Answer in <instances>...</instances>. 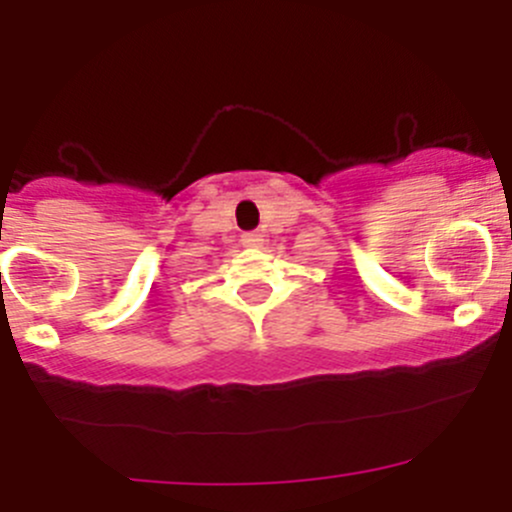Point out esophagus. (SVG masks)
<instances>
[{"label":"esophagus","instance_id":"esophagus-1","mask_svg":"<svg viewBox=\"0 0 512 512\" xmlns=\"http://www.w3.org/2000/svg\"><path fill=\"white\" fill-rule=\"evenodd\" d=\"M240 242L245 247H262V242H265V235H260V232H245Z\"/></svg>","mask_w":512,"mask_h":512}]
</instances>
